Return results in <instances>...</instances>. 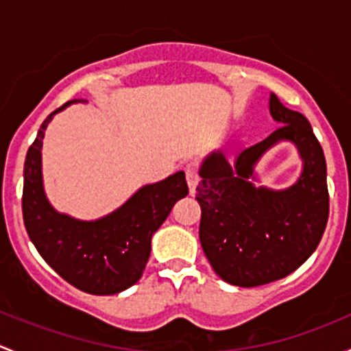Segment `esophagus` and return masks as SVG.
Returning <instances> with one entry per match:
<instances>
[{
  "instance_id": "1",
  "label": "esophagus",
  "mask_w": 351,
  "mask_h": 351,
  "mask_svg": "<svg viewBox=\"0 0 351 351\" xmlns=\"http://www.w3.org/2000/svg\"><path fill=\"white\" fill-rule=\"evenodd\" d=\"M185 175H186V183H189V189H190V193H195V190H197V185H198V173H197V169H195V166L193 165H189L185 168Z\"/></svg>"
}]
</instances>
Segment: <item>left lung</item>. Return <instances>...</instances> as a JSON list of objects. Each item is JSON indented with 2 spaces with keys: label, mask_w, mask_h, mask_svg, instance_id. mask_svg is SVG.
Returning <instances> with one entry per match:
<instances>
[{
  "label": "left lung",
  "mask_w": 351,
  "mask_h": 351,
  "mask_svg": "<svg viewBox=\"0 0 351 351\" xmlns=\"http://www.w3.org/2000/svg\"><path fill=\"white\" fill-rule=\"evenodd\" d=\"M270 113L282 123L267 139L229 162L221 151L204 159L197 202L202 250L215 274L238 287H258L295 271L316 251L329 215L326 159L306 117L270 95ZM278 142H292L303 173L289 189L256 187L254 166Z\"/></svg>",
  "instance_id": "8db88e82"
}]
</instances>
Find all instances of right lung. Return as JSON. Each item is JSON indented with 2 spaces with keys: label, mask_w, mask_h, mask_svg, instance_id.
<instances>
[{
  "label": "right lung",
  "mask_w": 351,
  "mask_h": 351,
  "mask_svg": "<svg viewBox=\"0 0 351 351\" xmlns=\"http://www.w3.org/2000/svg\"><path fill=\"white\" fill-rule=\"evenodd\" d=\"M83 100H71L42 122L23 166L22 210L28 238L66 282L93 295H113L143 277L151 239L173 205L189 195L185 173L176 171L144 185L125 204L95 221L56 210L42 180V141L56 113Z\"/></svg>",
  "instance_id": "obj_1"
}]
</instances>
